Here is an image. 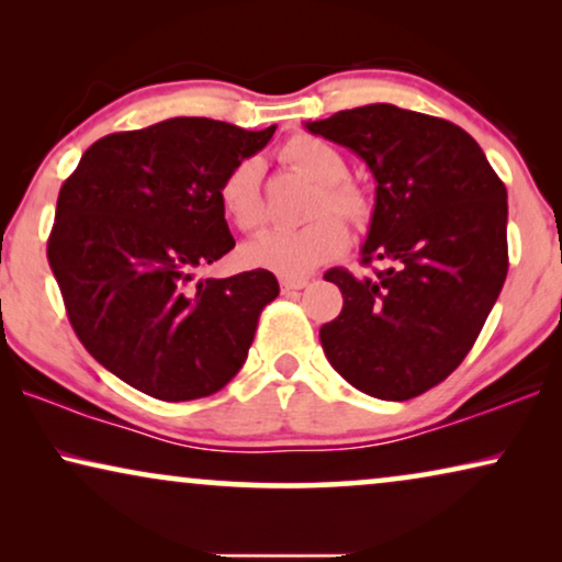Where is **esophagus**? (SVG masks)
<instances>
[{"label": "esophagus", "instance_id": "obj_1", "mask_svg": "<svg viewBox=\"0 0 562 562\" xmlns=\"http://www.w3.org/2000/svg\"><path fill=\"white\" fill-rule=\"evenodd\" d=\"M310 279H299V276H281V291L286 294V291H299L304 289Z\"/></svg>", "mask_w": 562, "mask_h": 562}]
</instances>
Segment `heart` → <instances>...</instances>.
Returning a JSON list of instances; mask_svg holds the SVG:
<instances>
[{
  "label": "heart",
  "instance_id": "obj_1",
  "mask_svg": "<svg viewBox=\"0 0 562 562\" xmlns=\"http://www.w3.org/2000/svg\"><path fill=\"white\" fill-rule=\"evenodd\" d=\"M283 158L319 183L317 196L312 202V217L317 220L302 227L266 229V233L256 235L245 245L243 258L245 263L281 276H306L317 266L340 256L345 245H348L345 227L326 212L348 222H363L368 214V199L358 187L342 181L345 173H348L342 153L335 145L319 140V137H294L283 148ZM260 176H263L260 160L243 158L229 168L220 183L222 212L245 233L263 225L266 220ZM319 213L323 214L322 218L318 217Z\"/></svg>",
  "mask_w": 562,
  "mask_h": 562
}]
</instances>
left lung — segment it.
Here are the masks:
<instances>
[{"instance_id": "obj_1", "label": "left lung", "mask_w": 562, "mask_h": 562, "mask_svg": "<svg viewBox=\"0 0 562 562\" xmlns=\"http://www.w3.org/2000/svg\"><path fill=\"white\" fill-rule=\"evenodd\" d=\"M366 160L375 179L363 263L325 273L342 291L322 348L350 386L406 402L448 379L473 348L502 294L506 187L463 127L394 104H366L304 122Z\"/></svg>"}]
</instances>
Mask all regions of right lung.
Instances as JSON below:
<instances>
[{
  "label": "right lung",
  "instance_id": "obj_1",
  "mask_svg": "<svg viewBox=\"0 0 562 562\" xmlns=\"http://www.w3.org/2000/svg\"><path fill=\"white\" fill-rule=\"evenodd\" d=\"M276 133L173 117L112 133L60 187L48 263L91 356L160 402H191L240 371L258 317L279 296L271 271L196 281L235 248L220 183Z\"/></svg>",
  "mask_w": 562,
  "mask_h": 562
}]
</instances>
